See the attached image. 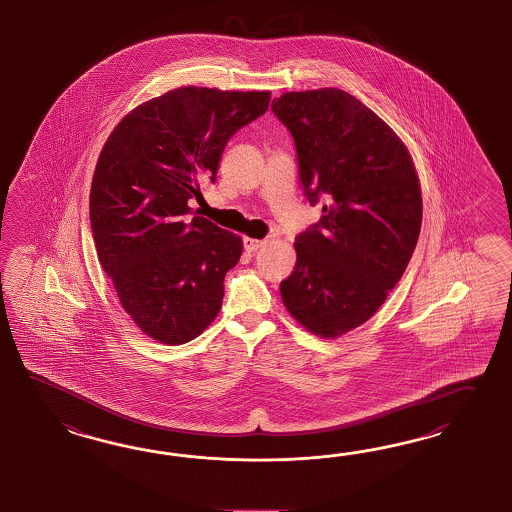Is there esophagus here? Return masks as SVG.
Segmentation results:
<instances>
[{
	"instance_id": "obj_1",
	"label": "esophagus",
	"mask_w": 512,
	"mask_h": 512,
	"mask_svg": "<svg viewBox=\"0 0 512 512\" xmlns=\"http://www.w3.org/2000/svg\"><path fill=\"white\" fill-rule=\"evenodd\" d=\"M264 244H266V240H257V238H249V236L244 238V249L249 251V253H253V251L263 248Z\"/></svg>"
}]
</instances>
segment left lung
<instances>
[{"instance_id":"8db88e82","label":"left lung","mask_w":512,"mask_h":512,"mask_svg":"<svg viewBox=\"0 0 512 512\" xmlns=\"http://www.w3.org/2000/svg\"><path fill=\"white\" fill-rule=\"evenodd\" d=\"M294 138L300 180L322 216L296 236V266L281 300L305 330L339 337L373 317L412 259L421 186L401 138L335 87L272 102Z\"/></svg>"}]
</instances>
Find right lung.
Returning a JSON list of instances; mask_svg holds the SVG:
<instances>
[{
    "instance_id": "add662e5",
    "label": "right lung",
    "mask_w": 512,
    "mask_h": 512,
    "mask_svg": "<svg viewBox=\"0 0 512 512\" xmlns=\"http://www.w3.org/2000/svg\"><path fill=\"white\" fill-rule=\"evenodd\" d=\"M270 91L179 87L130 111L98 156L89 218L98 261L139 330L184 345L218 317L242 238L190 201L214 182L221 152L268 110Z\"/></svg>"
}]
</instances>
